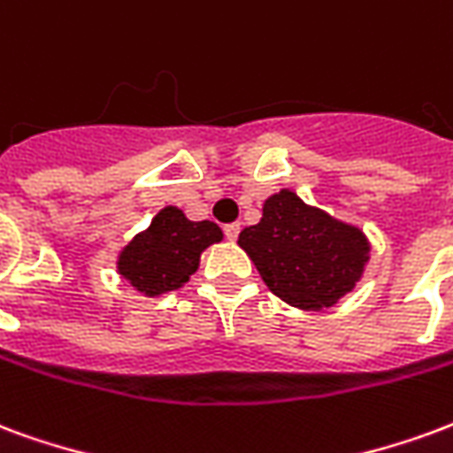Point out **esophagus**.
Returning <instances> with one entry per match:
<instances>
[{
  "label": "esophagus",
  "instance_id": "1",
  "mask_svg": "<svg viewBox=\"0 0 453 453\" xmlns=\"http://www.w3.org/2000/svg\"><path fill=\"white\" fill-rule=\"evenodd\" d=\"M239 231H241V224L239 222H234V224H226L224 226V236L229 241H236L239 239Z\"/></svg>",
  "mask_w": 453,
  "mask_h": 453
}]
</instances>
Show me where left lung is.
<instances>
[{
	"instance_id": "left-lung-1",
	"label": "left lung",
	"mask_w": 453,
	"mask_h": 453,
	"mask_svg": "<svg viewBox=\"0 0 453 453\" xmlns=\"http://www.w3.org/2000/svg\"><path fill=\"white\" fill-rule=\"evenodd\" d=\"M239 246L273 295L306 311L352 292L369 260V241L357 226L309 207L292 190L267 197L260 222L241 231Z\"/></svg>"
}]
</instances>
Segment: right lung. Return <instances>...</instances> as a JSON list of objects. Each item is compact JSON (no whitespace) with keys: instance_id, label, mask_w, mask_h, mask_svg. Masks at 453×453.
<instances>
[{"instance_id":"add662e5","label":"right lung","mask_w":453,"mask_h":453,"mask_svg":"<svg viewBox=\"0 0 453 453\" xmlns=\"http://www.w3.org/2000/svg\"><path fill=\"white\" fill-rule=\"evenodd\" d=\"M217 241H222L217 224L190 222L183 210L168 204L151 219L150 229L120 250L118 273L147 296L173 292L186 285L200 265V253Z\"/></svg>"}]
</instances>
